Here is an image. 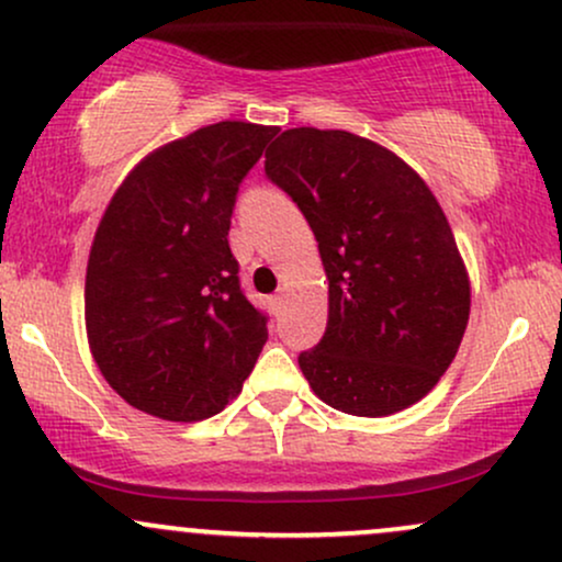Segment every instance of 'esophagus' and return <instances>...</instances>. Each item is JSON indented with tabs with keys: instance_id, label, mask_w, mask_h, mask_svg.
Here are the masks:
<instances>
[{
	"instance_id": "obj_1",
	"label": "esophagus",
	"mask_w": 562,
	"mask_h": 562,
	"mask_svg": "<svg viewBox=\"0 0 562 562\" xmlns=\"http://www.w3.org/2000/svg\"><path fill=\"white\" fill-rule=\"evenodd\" d=\"M283 302H286V294L279 292L276 296H270V305H273V310H281Z\"/></svg>"
}]
</instances>
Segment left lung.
Returning a JSON list of instances; mask_svg holds the SVG:
<instances>
[{
    "mask_svg": "<svg viewBox=\"0 0 562 562\" xmlns=\"http://www.w3.org/2000/svg\"><path fill=\"white\" fill-rule=\"evenodd\" d=\"M266 173L307 217L328 279L326 334L300 355L310 389L360 418L424 400L471 315V281L437 196L392 149L349 131H283Z\"/></svg>",
    "mask_w": 562,
    "mask_h": 562,
    "instance_id": "left-lung-1",
    "label": "left lung"
}]
</instances>
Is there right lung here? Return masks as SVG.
<instances>
[{
	"label": "right lung",
	"instance_id": "obj_1",
	"mask_svg": "<svg viewBox=\"0 0 562 562\" xmlns=\"http://www.w3.org/2000/svg\"><path fill=\"white\" fill-rule=\"evenodd\" d=\"M276 134L204 125L149 151L112 194L86 266V336L136 411L194 424L252 373L268 328L239 286L228 228L241 178Z\"/></svg>",
	"mask_w": 562,
	"mask_h": 562
}]
</instances>
